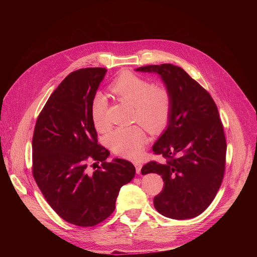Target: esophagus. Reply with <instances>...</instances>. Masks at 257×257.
<instances>
[{
    "label": "esophagus",
    "mask_w": 257,
    "mask_h": 257,
    "mask_svg": "<svg viewBox=\"0 0 257 257\" xmlns=\"http://www.w3.org/2000/svg\"><path fill=\"white\" fill-rule=\"evenodd\" d=\"M134 166H135V169H136V173L137 174H139L140 172H141V168H142V164H140V163H138V162H136V163H134Z\"/></svg>",
    "instance_id": "1"
}]
</instances>
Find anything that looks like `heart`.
Instances as JSON below:
<instances>
[{
	"label": "heart",
	"mask_w": 257,
	"mask_h": 257,
	"mask_svg": "<svg viewBox=\"0 0 257 257\" xmlns=\"http://www.w3.org/2000/svg\"><path fill=\"white\" fill-rule=\"evenodd\" d=\"M119 98L134 105L135 120L151 131L163 129L169 122L172 112V94L165 85L154 83L145 77L131 72L120 74L109 86ZM106 98L96 93L90 102V118L94 128L103 132L107 130ZM148 140L140 126L117 128L107 135V143L113 152L128 159L138 158Z\"/></svg>",
	"instance_id": "heart-1"
}]
</instances>
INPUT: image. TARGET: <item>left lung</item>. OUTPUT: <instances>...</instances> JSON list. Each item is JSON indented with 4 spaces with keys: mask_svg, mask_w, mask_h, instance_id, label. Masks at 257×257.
Wrapping results in <instances>:
<instances>
[{
    "mask_svg": "<svg viewBox=\"0 0 257 257\" xmlns=\"http://www.w3.org/2000/svg\"><path fill=\"white\" fill-rule=\"evenodd\" d=\"M136 71L157 73L172 94L167 129L153 146L167 162L152 161L141 169L142 175L157 173L164 180L154 205L170 218L195 217L214 199L225 173L227 143L216 104L181 67L150 65Z\"/></svg>",
    "mask_w": 257,
    "mask_h": 257,
    "instance_id": "obj_1",
    "label": "left lung"
}]
</instances>
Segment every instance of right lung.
Segmentation results:
<instances>
[{
  "instance_id": "right-lung-1",
  "label": "right lung",
  "mask_w": 257,
  "mask_h": 257,
  "mask_svg": "<svg viewBox=\"0 0 257 257\" xmlns=\"http://www.w3.org/2000/svg\"><path fill=\"white\" fill-rule=\"evenodd\" d=\"M105 72L96 67L70 73L49 97L32 137L36 184L64 221L79 227L111 215L121 187L135 175L126 160L107 163L109 152L97 143L90 102Z\"/></svg>"
}]
</instances>
